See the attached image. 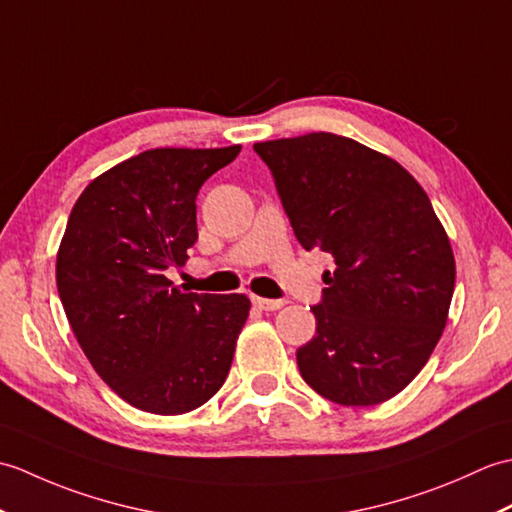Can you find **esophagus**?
I'll return each mask as SVG.
<instances>
[{
  "label": "esophagus",
  "mask_w": 512,
  "mask_h": 512,
  "mask_svg": "<svg viewBox=\"0 0 512 512\" xmlns=\"http://www.w3.org/2000/svg\"><path fill=\"white\" fill-rule=\"evenodd\" d=\"M253 303L259 310H266V312H275L281 306H284V299H264V297H253Z\"/></svg>",
  "instance_id": "obj_1"
}]
</instances>
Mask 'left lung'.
<instances>
[{
	"mask_svg": "<svg viewBox=\"0 0 512 512\" xmlns=\"http://www.w3.org/2000/svg\"><path fill=\"white\" fill-rule=\"evenodd\" d=\"M299 244L334 257L303 380L336 405L400 394L438 345L455 286L447 231L396 160L328 132L255 143Z\"/></svg>",
	"mask_w": 512,
	"mask_h": 512,
	"instance_id": "obj_1",
	"label": "left lung"
}]
</instances>
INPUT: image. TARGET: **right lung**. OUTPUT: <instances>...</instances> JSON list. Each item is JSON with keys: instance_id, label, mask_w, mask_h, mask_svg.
<instances>
[{"instance_id": "1", "label": "right lung", "mask_w": 512, "mask_h": 512, "mask_svg": "<svg viewBox=\"0 0 512 512\" xmlns=\"http://www.w3.org/2000/svg\"><path fill=\"white\" fill-rule=\"evenodd\" d=\"M239 149L143 151L72 206L57 253L65 317L96 374L136 409H198L231 369L250 299L184 292L165 270L189 259L198 191Z\"/></svg>"}]
</instances>
